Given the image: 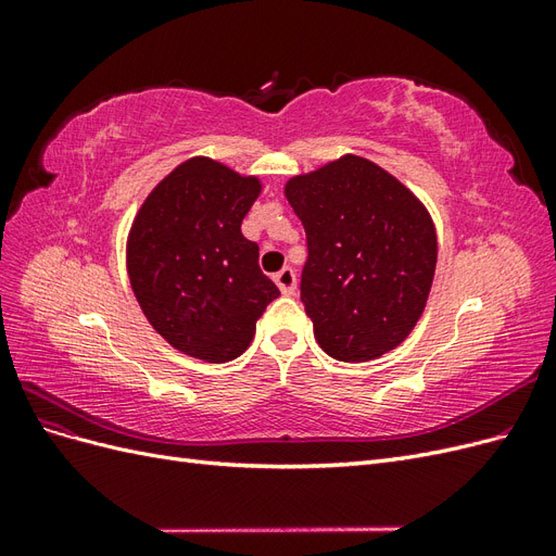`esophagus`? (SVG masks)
Segmentation results:
<instances>
[{"label":"esophagus","instance_id":"obj_1","mask_svg":"<svg viewBox=\"0 0 556 556\" xmlns=\"http://www.w3.org/2000/svg\"><path fill=\"white\" fill-rule=\"evenodd\" d=\"M276 285L280 288L282 294H294L296 292V274L292 271L290 266H282L280 271L274 276Z\"/></svg>","mask_w":556,"mask_h":556}]
</instances>
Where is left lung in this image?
I'll list each match as a JSON object with an SVG mask.
<instances>
[{"instance_id": "1", "label": "left lung", "mask_w": 556, "mask_h": 556, "mask_svg": "<svg viewBox=\"0 0 556 556\" xmlns=\"http://www.w3.org/2000/svg\"><path fill=\"white\" fill-rule=\"evenodd\" d=\"M308 239L301 301L339 362H371L408 339L431 292L439 241L427 206L376 162L343 155L285 182Z\"/></svg>"}]
</instances>
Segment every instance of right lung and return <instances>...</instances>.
<instances>
[{
    "mask_svg": "<svg viewBox=\"0 0 556 556\" xmlns=\"http://www.w3.org/2000/svg\"><path fill=\"white\" fill-rule=\"evenodd\" d=\"M262 192L211 157H190L146 197L127 237V274L143 315L178 352L208 364L237 359L280 294L241 223Z\"/></svg>",
    "mask_w": 556,
    "mask_h": 556,
    "instance_id": "1",
    "label": "right lung"
}]
</instances>
